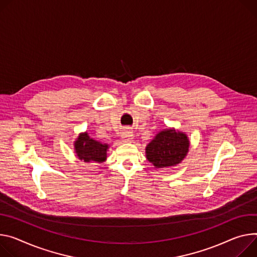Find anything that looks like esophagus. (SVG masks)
<instances>
[{
    "instance_id": "esophagus-1",
    "label": "esophagus",
    "mask_w": 257,
    "mask_h": 257,
    "mask_svg": "<svg viewBox=\"0 0 257 257\" xmlns=\"http://www.w3.org/2000/svg\"><path fill=\"white\" fill-rule=\"evenodd\" d=\"M122 142L123 143H132L133 142V134L129 128L124 129L122 134Z\"/></svg>"
}]
</instances>
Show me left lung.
<instances>
[{
	"label": "left lung",
	"mask_w": 257,
	"mask_h": 257,
	"mask_svg": "<svg viewBox=\"0 0 257 257\" xmlns=\"http://www.w3.org/2000/svg\"><path fill=\"white\" fill-rule=\"evenodd\" d=\"M190 139L184 132L166 128L156 134L146 148V157L155 168L174 167L189 153Z\"/></svg>",
	"instance_id": "left-lung-1"
}]
</instances>
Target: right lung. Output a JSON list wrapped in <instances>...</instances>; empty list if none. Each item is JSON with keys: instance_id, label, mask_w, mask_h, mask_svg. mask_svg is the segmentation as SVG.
<instances>
[{"instance_id": "obj_1", "label": "right lung", "mask_w": 257, "mask_h": 257, "mask_svg": "<svg viewBox=\"0 0 257 257\" xmlns=\"http://www.w3.org/2000/svg\"><path fill=\"white\" fill-rule=\"evenodd\" d=\"M74 149L78 159L85 163H103L107 158L109 146L95 141L87 131L79 134L74 142Z\"/></svg>"}]
</instances>
